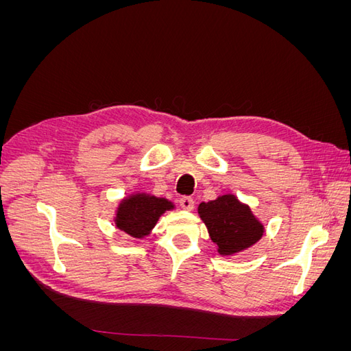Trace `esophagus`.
Wrapping results in <instances>:
<instances>
[{
  "label": "esophagus",
  "instance_id": "1",
  "mask_svg": "<svg viewBox=\"0 0 351 351\" xmlns=\"http://www.w3.org/2000/svg\"><path fill=\"white\" fill-rule=\"evenodd\" d=\"M180 206H182L184 210H192L195 208V200L189 196H184L180 199Z\"/></svg>",
  "mask_w": 351,
  "mask_h": 351
}]
</instances>
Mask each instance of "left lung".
I'll return each mask as SVG.
<instances>
[{
  "label": "left lung",
  "instance_id": "obj_1",
  "mask_svg": "<svg viewBox=\"0 0 351 351\" xmlns=\"http://www.w3.org/2000/svg\"><path fill=\"white\" fill-rule=\"evenodd\" d=\"M197 212L222 256L246 250L263 236V226L259 219L234 195H222L215 200L202 202Z\"/></svg>",
  "mask_w": 351,
  "mask_h": 351
}]
</instances>
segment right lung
Masks as SVG:
<instances>
[{
    "mask_svg": "<svg viewBox=\"0 0 351 351\" xmlns=\"http://www.w3.org/2000/svg\"><path fill=\"white\" fill-rule=\"evenodd\" d=\"M169 209H174L173 202L146 193H136L120 202L114 218L115 227L132 237L143 239L156 226L159 217Z\"/></svg>",
    "mask_w": 351,
    "mask_h": 351,
    "instance_id": "1",
    "label": "right lung"
}]
</instances>
